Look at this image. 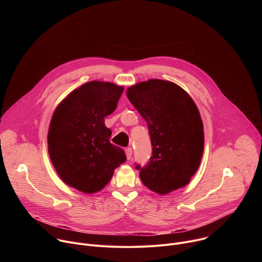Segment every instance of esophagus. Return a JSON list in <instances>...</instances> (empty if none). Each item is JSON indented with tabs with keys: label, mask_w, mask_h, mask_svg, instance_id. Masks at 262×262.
Wrapping results in <instances>:
<instances>
[{
	"label": "esophagus",
	"mask_w": 262,
	"mask_h": 262,
	"mask_svg": "<svg viewBox=\"0 0 262 262\" xmlns=\"http://www.w3.org/2000/svg\"><path fill=\"white\" fill-rule=\"evenodd\" d=\"M125 156H126V159H127V160H130V159H132V157H133V149H132L130 147H128V148L125 149Z\"/></svg>",
	"instance_id": "34e87169"
}]
</instances>
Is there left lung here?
I'll list each match as a JSON object with an SVG mask.
<instances>
[{
  "mask_svg": "<svg viewBox=\"0 0 262 262\" xmlns=\"http://www.w3.org/2000/svg\"><path fill=\"white\" fill-rule=\"evenodd\" d=\"M126 95L146 120L151 139L150 162L137 166L143 184L160 195L183 188L198 170L204 149L196 103L175 83L159 79L130 86Z\"/></svg>",
  "mask_w": 262,
  "mask_h": 262,
  "instance_id": "left-lung-1",
  "label": "left lung"
}]
</instances>
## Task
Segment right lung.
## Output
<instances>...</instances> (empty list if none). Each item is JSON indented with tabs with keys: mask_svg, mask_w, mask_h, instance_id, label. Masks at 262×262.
<instances>
[{
	"mask_svg": "<svg viewBox=\"0 0 262 262\" xmlns=\"http://www.w3.org/2000/svg\"><path fill=\"white\" fill-rule=\"evenodd\" d=\"M123 86L91 81L71 91L56 107L48 134L49 155L59 177L85 194L101 191L126 161L110 143L104 118L113 113Z\"/></svg>",
	"mask_w": 262,
	"mask_h": 262,
	"instance_id": "1",
	"label": "right lung"
}]
</instances>
